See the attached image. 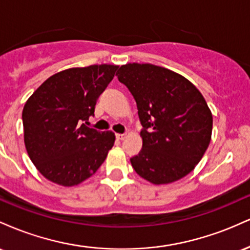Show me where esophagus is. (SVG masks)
<instances>
[{
    "instance_id": "1",
    "label": "esophagus",
    "mask_w": 250,
    "mask_h": 250,
    "mask_svg": "<svg viewBox=\"0 0 250 250\" xmlns=\"http://www.w3.org/2000/svg\"><path fill=\"white\" fill-rule=\"evenodd\" d=\"M125 134H116V139L117 140H125Z\"/></svg>"
}]
</instances>
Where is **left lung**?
Instances as JSON below:
<instances>
[{
	"instance_id": "obj_1",
	"label": "left lung",
	"mask_w": 250,
	"mask_h": 250,
	"mask_svg": "<svg viewBox=\"0 0 250 250\" xmlns=\"http://www.w3.org/2000/svg\"><path fill=\"white\" fill-rule=\"evenodd\" d=\"M116 75L134 96L142 125V149L130 159L135 171L154 185L185 177L211 139L205 97L186 77L149 63L121 65Z\"/></svg>"
}]
</instances>
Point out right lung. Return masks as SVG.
Wrapping results in <instances>:
<instances>
[{"mask_svg": "<svg viewBox=\"0 0 250 250\" xmlns=\"http://www.w3.org/2000/svg\"><path fill=\"white\" fill-rule=\"evenodd\" d=\"M117 65L70 68L50 76L22 111L24 145L45 179L71 187L95 174L115 142L113 131L87 127Z\"/></svg>", "mask_w": 250, "mask_h": 250, "instance_id": "obj_1", "label": "right lung"}]
</instances>
